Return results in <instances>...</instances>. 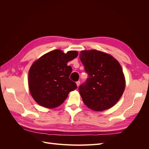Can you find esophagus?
Masks as SVG:
<instances>
[{"label": "esophagus", "mask_w": 149, "mask_h": 149, "mask_svg": "<svg viewBox=\"0 0 149 149\" xmlns=\"http://www.w3.org/2000/svg\"><path fill=\"white\" fill-rule=\"evenodd\" d=\"M76 85H77L78 87L79 86V85H80V81H78L76 82Z\"/></svg>", "instance_id": "esophagus-1"}]
</instances>
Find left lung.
Instances as JSON below:
<instances>
[{"label":"left lung","mask_w":149,"mask_h":149,"mask_svg":"<svg viewBox=\"0 0 149 149\" xmlns=\"http://www.w3.org/2000/svg\"><path fill=\"white\" fill-rule=\"evenodd\" d=\"M79 58L88 74L86 82L79 87L85 105L95 111L114 106L125 86V76L118 61L109 54L96 49L83 50Z\"/></svg>","instance_id":"8db88e82"}]
</instances>
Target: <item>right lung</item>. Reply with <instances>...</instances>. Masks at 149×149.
Returning <instances> with one entry per match:
<instances>
[{
	"instance_id": "obj_1",
	"label": "right lung",
	"mask_w": 149,
	"mask_h": 149,
	"mask_svg": "<svg viewBox=\"0 0 149 149\" xmlns=\"http://www.w3.org/2000/svg\"><path fill=\"white\" fill-rule=\"evenodd\" d=\"M78 55L77 51L65 53L55 49L45 54L31 66L29 88L39 105L49 109L56 107L65 101L70 92L77 88L70 79L72 68L67 63Z\"/></svg>"
}]
</instances>
